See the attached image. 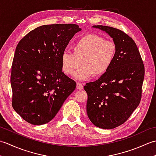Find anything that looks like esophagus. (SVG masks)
<instances>
[{
	"label": "esophagus",
	"mask_w": 156,
	"mask_h": 156,
	"mask_svg": "<svg viewBox=\"0 0 156 156\" xmlns=\"http://www.w3.org/2000/svg\"><path fill=\"white\" fill-rule=\"evenodd\" d=\"M77 89H79V90H81V89L83 88V87L84 86L82 85L81 83H80V82H77Z\"/></svg>",
	"instance_id": "obj_1"
}]
</instances>
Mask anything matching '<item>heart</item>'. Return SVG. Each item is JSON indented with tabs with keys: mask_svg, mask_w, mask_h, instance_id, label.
<instances>
[{
	"mask_svg": "<svg viewBox=\"0 0 156 156\" xmlns=\"http://www.w3.org/2000/svg\"><path fill=\"white\" fill-rule=\"evenodd\" d=\"M72 54L64 51L60 62L62 72L70 76L77 69L75 78L84 80L100 78L112 67L117 54V46L109 39L95 34H88L76 41L72 47Z\"/></svg>",
	"mask_w": 156,
	"mask_h": 156,
	"instance_id": "1",
	"label": "heart"
}]
</instances>
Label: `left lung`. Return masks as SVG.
<instances>
[{"label":"left lung","instance_id":"8db88e82","mask_svg":"<svg viewBox=\"0 0 156 156\" xmlns=\"http://www.w3.org/2000/svg\"><path fill=\"white\" fill-rule=\"evenodd\" d=\"M92 27L107 33L117 46L111 69L84 87L89 119L99 128L111 129L123 124L140 104L145 68L136 44L127 34L108 26Z\"/></svg>","mask_w":156,"mask_h":156}]
</instances>
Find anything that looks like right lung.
I'll return each instance as SVG.
<instances>
[{
    "instance_id": "right-lung-1",
    "label": "right lung",
    "mask_w": 156,
    "mask_h": 156,
    "mask_svg": "<svg viewBox=\"0 0 156 156\" xmlns=\"http://www.w3.org/2000/svg\"><path fill=\"white\" fill-rule=\"evenodd\" d=\"M80 31L76 24L42 25L19 42L11 68L12 106L29 123L52 120L75 90V81L62 71L60 59Z\"/></svg>"
}]
</instances>
